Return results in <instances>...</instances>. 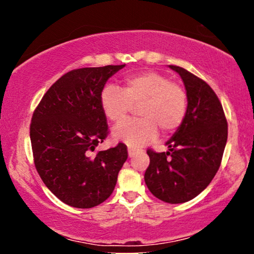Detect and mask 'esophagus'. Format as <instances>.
<instances>
[{
	"mask_svg": "<svg viewBox=\"0 0 254 254\" xmlns=\"http://www.w3.org/2000/svg\"><path fill=\"white\" fill-rule=\"evenodd\" d=\"M135 152H136V149L133 147H128V156H129V157H133Z\"/></svg>",
	"mask_w": 254,
	"mask_h": 254,
	"instance_id": "esophagus-1",
	"label": "esophagus"
}]
</instances>
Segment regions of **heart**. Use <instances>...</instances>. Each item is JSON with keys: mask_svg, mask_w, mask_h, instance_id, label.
<instances>
[{"mask_svg": "<svg viewBox=\"0 0 254 254\" xmlns=\"http://www.w3.org/2000/svg\"><path fill=\"white\" fill-rule=\"evenodd\" d=\"M100 107L107 120L120 124L133 106H138L141 119L128 120L113 131L116 140L131 147H141L156 137L158 129L170 134L178 129L185 119L187 95L178 83L157 71L128 75L124 88L114 84L104 86L99 97Z\"/></svg>", "mask_w": 254, "mask_h": 254, "instance_id": "obj_1", "label": "heart"}]
</instances>
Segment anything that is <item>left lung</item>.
Returning <instances> with one entry per match:
<instances>
[{
  "label": "left lung",
  "instance_id": "left-lung-1",
  "mask_svg": "<svg viewBox=\"0 0 254 254\" xmlns=\"http://www.w3.org/2000/svg\"><path fill=\"white\" fill-rule=\"evenodd\" d=\"M169 67L178 72L185 85L186 116L166 142L168 151L147 150L150 164L144 182L157 199L183 203L199 195L220 169L228 123L220 99L203 79L178 65Z\"/></svg>",
  "mask_w": 254,
  "mask_h": 254
}]
</instances>
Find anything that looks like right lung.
I'll return each instance as SVG.
<instances>
[{
    "mask_svg": "<svg viewBox=\"0 0 254 254\" xmlns=\"http://www.w3.org/2000/svg\"><path fill=\"white\" fill-rule=\"evenodd\" d=\"M125 64L65 72L45 93L30 125L34 165L47 189L62 202L92 208L116 187L128 157L126 144L95 152L109 134L100 92Z\"/></svg>",
    "mask_w": 254,
    "mask_h": 254,
    "instance_id": "right-lung-1",
    "label": "right lung"
}]
</instances>
